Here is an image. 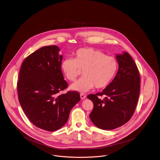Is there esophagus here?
<instances>
[{
  "label": "esophagus",
  "mask_w": 160,
  "mask_h": 160,
  "mask_svg": "<svg viewBox=\"0 0 160 160\" xmlns=\"http://www.w3.org/2000/svg\"><path fill=\"white\" fill-rule=\"evenodd\" d=\"M80 98L82 99H84L86 98V96L84 95L83 93H82V94H80Z\"/></svg>",
  "instance_id": "34e87169"
}]
</instances>
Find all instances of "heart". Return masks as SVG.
Segmentation results:
<instances>
[{
    "mask_svg": "<svg viewBox=\"0 0 160 160\" xmlns=\"http://www.w3.org/2000/svg\"><path fill=\"white\" fill-rule=\"evenodd\" d=\"M117 67L115 58L92 48L78 49L74 59L65 58L61 64L64 74L70 81L76 80L80 70H83L84 77L70 86L71 89L83 93L94 86L96 89L105 88L114 77Z\"/></svg>",
    "mask_w": 160,
    "mask_h": 160,
    "instance_id": "obj_1",
    "label": "heart"
}]
</instances>
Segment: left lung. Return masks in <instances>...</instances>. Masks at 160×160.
Masks as SVG:
<instances>
[{
  "label": "left lung",
  "mask_w": 160,
  "mask_h": 160,
  "mask_svg": "<svg viewBox=\"0 0 160 160\" xmlns=\"http://www.w3.org/2000/svg\"><path fill=\"white\" fill-rule=\"evenodd\" d=\"M115 58L118 70L113 80L102 92L88 96L93 103L90 118L102 130H112L129 121L139 96L140 76L133 59L126 52L117 54ZM102 95L103 100L98 98Z\"/></svg>",
  "instance_id": "1"
}]
</instances>
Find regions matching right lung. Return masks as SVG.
I'll list each match as a JSON object with an SVG mask.
<instances>
[{"label": "right lung", "instance_id": "1", "mask_svg": "<svg viewBox=\"0 0 160 160\" xmlns=\"http://www.w3.org/2000/svg\"><path fill=\"white\" fill-rule=\"evenodd\" d=\"M59 51L52 45L30 55L21 65L17 83L18 100L26 116L34 125L49 132L62 128L80 101L77 92L60 93L68 84L61 71Z\"/></svg>", "mask_w": 160, "mask_h": 160}]
</instances>
